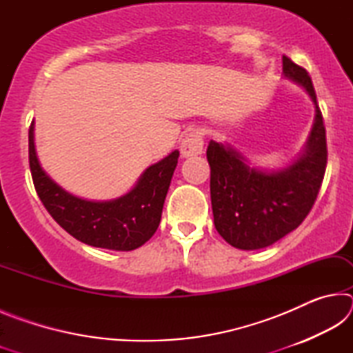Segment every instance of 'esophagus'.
Wrapping results in <instances>:
<instances>
[{
    "instance_id": "34e87169",
    "label": "esophagus",
    "mask_w": 353,
    "mask_h": 353,
    "mask_svg": "<svg viewBox=\"0 0 353 353\" xmlns=\"http://www.w3.org/2000/svg\"><path fill=\"white\" fill-rule=\"evenodd\" d=\"M202 148H204V140H202V135L198 130H191L181 141V154L185 159L201 154Z\"/></svg>"
}]
</instances>
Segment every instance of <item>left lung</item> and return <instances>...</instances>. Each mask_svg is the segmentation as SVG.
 I'll use <instances>...</instances> for the list:
<instances>
[{
  "label": "left lung",
  "mask_w": 353,
  "mask_h": 353,
  "mask_svg": "<svg viewBox=\"0 0 353 353\" xmlns=\"http://www.w3.org/2000/svg\"><path fill=\"white\" fill-rule=\"evenodd\" d=\"M283 77L301 85L314 104V121L297 159L279 170L254 168L229 143L210 141V196L214 227L236 249L268 248L297 229L312 210L327 165L325 128L312 77L286 56Z\"/></svg>",
  "instance_id": "obj_1"
}]
</instances>
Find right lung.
Here are the masks:
<instances>
[{"mask_svg":"<svg viewBox=\"0 0 353 353\" xmlns=\"http://www.w3.org/2000/svg\"><path fill=\"white\" fill-rule=\"evenodd\" d=\"M177 159L174 149L146 168L132 190L117 199L88 201L71 194L46 174L35 151L34 121L29 128V166L40 201L62 229L93 248L134 250L155 234Z\"/></svg>","mask_w":353,"mask_h":353,"instance_id":"obj_1","label":"right lung"}]
</instances>
